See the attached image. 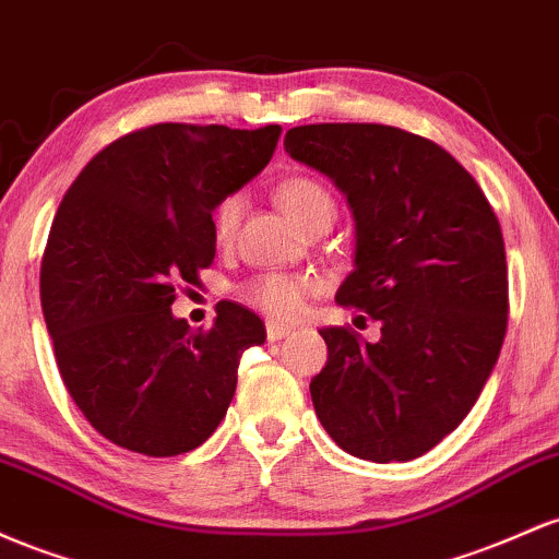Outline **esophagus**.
I'll return each instance as SVG.
<instances>
[{
  "instance_id": "esophagus-1",
  "label": "esophagus",
  "mask_w": 559,
  "mask_h": 559,
  "mask_svg": "<svg viewBox=\"0 0 559 559\" xmlns=\"http://www.w3.org/2000/svg\"><path fill=\"white\" fill-rule=\"evenodd\" d=\"M293 332L290 324H280V322H266V337L269 341H282V337H287Z\"/></svg>"
}]
</instances>
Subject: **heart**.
<instances>
[{
    "instance_id": "heart-1",
    "label": "heart",
    "mask_w": 559,
    "mask_h": 559,
    "mask_svg": "<svg viewBox=\"0 0 559 559\" xmlns=\"http://www.w3.org/2000/svg\"><path fill=\"white\" fill-rule=\"evenodd\" d=\"M277 200L285 209L290 222L300 229H309L317 222H335L337 203L332 192L322 181L311 177H293L285 179L277 187ZM242 211H246V198L227 195L218 200L213 209V237L216 242L227 246L240 227ZM319 290V280L311 274H261V277L250 280L242 287V298L248 300L253 309L274 319H290L304 309L306 298Z\"/></svg>"
}]
</instances>
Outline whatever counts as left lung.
I'll return each instance as SVG.
<instances>
[{"label":"left lung","instance_id":"8db88e82","mask_svg":"<svg viewBox=\"0 0 559 559\" xmlns=\"http://www.w3.org/2000/svg\"><path fill=\"white\" fill-rule=\"evenodd\" d=\"M290 158L335 181L356 222L354 272L335 300L380 322V341L324 328L311 380L319 423L348 454L409 462L478 401L507 332L499 218L465 168L425 136L382 123H309Z\"/></svg>","mask_w":559,"mask_h":559}]
</instances>
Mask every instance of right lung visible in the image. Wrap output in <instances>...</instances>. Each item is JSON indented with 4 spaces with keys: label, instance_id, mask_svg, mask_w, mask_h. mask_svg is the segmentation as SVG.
Segmentation results:
<instances>
[{
    "label": "right lung",
    "instance_id": "add662e5",
    "mask_svg": "<svg viewBox=\"0 0 559 559\" xmlns=\"http://www.w3.org/2000/svg\"><path fill=\"white\" fill-rule=\"evenodd\" d=\"M280 127L155 123L110 142L68 187L41 259V311L81 415L116 447L177 456L229 409L242 350L266 341L222 300L211 330L171 313L216 255L213 209L272 160Z\"/></svg>",
    "mask_w": 559,
    "mask_h": 559
}]
</instances>
